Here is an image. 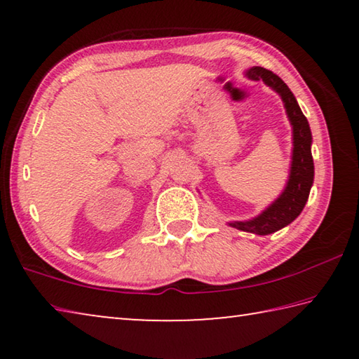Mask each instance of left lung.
<instances>
[{"label":"left lung","instance_id":"left-lung-1","mask_svg":"<svg viewBox=\"0 0 359 359\" xmlns=\"http://www.w3.org/2000/svg\"><path fill=\"white\" fill-rule=\"evenodd\" d=\"M245 77L252 81H263L280 96L285 112L293 128V150H291V165L287 185L267 208L250 220L228 222L229 226L236 229L253 233L258 236H267L276 233L296 220L306 205L309 193L313 185V158H312V133L307 118L304 117L299 104L291 93L288 85L274 72L267 71L261 66H252L245 71Z\"/></svg>","mask_w":359,"mask_h":359}]
</instances>
